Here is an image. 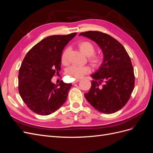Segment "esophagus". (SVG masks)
I'll return each instance as SVG.
<instances>
[{
  "instance_id": "1",
  "label": "esophagus",
  "mask_w": 153,
  "mask_h": 153,
  "mask_svg": "<svg viewBox=\"0 0 153 153\" xmlns=\"http://www.w3.org/2000/svg\"><path fill=\"white\" fill-rule=\"evenodd\" d=\"M80 80H75L74 82H73L72 84H76V83H77V82H80Z\"/></svg>"
}]
</instances>
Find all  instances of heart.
Masks as SVG:
<instances>
[{"instance_id":"b5f03b06","label":"heart","mask_w":153,"mask_h":153,"mask_svg":"<svg viewBox=\"0 0 153 153\" xmlns=\"http://www.w3.org/2000/svg\"><path fill=\"white\" fill-rule=\"evenodd\" d=\"M78 47L81 52L84 53L89 62L91 64L92 66L97 67L101 64L103 61V57L101 55L95 53V46L89 41H82L78 43ZM69 49L66 48L64 49L61 55V61L63 64H67L68 63V53ZM91 69L89 66H73L68 69V74L72 77L73 79H79V78L84 76L85 75L90 73Z\"/></svg>"}]
</instances>
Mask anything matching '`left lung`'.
<instances>
[{
	"label": "left lung",
	"mask_w": 153,
	"mask_h": 153,
	"mask_svg": "<svg viewBox=\"0 0 153 153\" xmlns=\"http://www.w3.org/2000/svg\"><path fill=\"white\" fill-rule=\"evenodd\" d=\"M79 35L95 41L104 55L100 69L91 75L94 80L85 98L101 113L116 112L127 103L135 87L130 57L123 46L107 34L90 30Z\"/></svg>",
	"instance_id": "obj_1"
}]
</instances>
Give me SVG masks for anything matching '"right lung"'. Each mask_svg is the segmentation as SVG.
Masks as SVG:
<instances>
[{"label":"right lung","instance_id":"1","mask_svg":"<svg viewBox=\"0 0 153 153\" xmlns=\"http://www.w3.org/2000/svg\"><path fill=\"white\" fill-rule=\"evenodd\" d=\"M76 34L48 36L34 45L23 60L18 74V91L34 113L51 114L66 101L72 85L62 80L55 85L51 79L61 71L62 50Z\"/></svg>","mask_w":153,"mask_h":153}]
</instances>
